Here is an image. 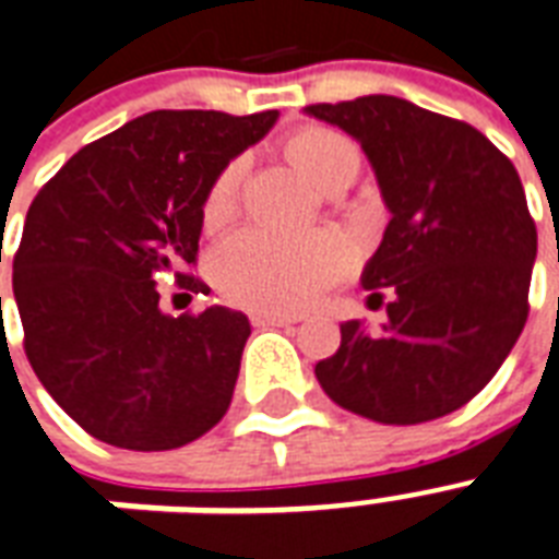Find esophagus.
<instances>
[{
	"label": "esophagus",
	"mask_w": 559,
	"mask_h": 559,
	"mask_svg": "<svg viewBox=\"0 0 559 559\" xmlns=\"http://www.w3.org/2000/svg\"><path fill=\"white\" fill-rule=\"evenodd\" d=\"M250 323L253 326H292V323H297V318H292V314H276V311H253Z\"/></svg>",
	"instance_id": "obj_1"
}]
</instances>
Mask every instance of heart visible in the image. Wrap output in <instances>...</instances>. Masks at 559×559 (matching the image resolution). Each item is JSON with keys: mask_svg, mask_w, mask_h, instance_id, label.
Masks as SVG:
<instances>
[{"mask_svg": "<svg viewBox=\"0 0 559 559\" xmlns=\"http://www.w3.org/2000/svg\"><path fill=\"white\" fill-rule=\"evenodd\" d=\"M285 157L311 186L323 192L347 189L361 168V151L347 133L326 124H306L285 136ZM241 159H230L212 177L203 194L201 221L218 230L239 206ZM349 267L347 241L335 233L276 236L265 230H241L212 257V280L227 300L262 311H294L309 306L323 288Z\"/></svg>", "mask_w": 559, "mask_h": 559, "instance_id": "heart-1", "label": "heart"}]
</instances>
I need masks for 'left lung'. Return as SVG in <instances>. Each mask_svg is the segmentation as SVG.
<instances>
[{
    "mask_svg": "<svg viewBox=\"0 0 559 559\" xmlns=\"http://www.w3.org/2000/svg\"><path fill=\"white\" fill-rule=\"evenodd\" d=\"M356 136L391 210L361 285L393 294L370 335L341 323L314 367L341 408L384 426L445 417L484 391L522 335L536 224L516 168L481 131L396 95L309 104Z\"/></svg>",
    "mask_w": 559,
    "mask_h": 559,
    "instance_id": "1",
    "label": "left lung"
}]
</instances>
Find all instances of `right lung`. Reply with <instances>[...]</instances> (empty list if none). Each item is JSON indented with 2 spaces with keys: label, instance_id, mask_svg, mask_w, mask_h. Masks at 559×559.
Wrapping results in <instances>:
<instances>
[{
  "label": "right lung",
  "instance_id": "obj_1",
  "mask_svg": "<svg viewBox=\"0 0 559 559\" xmlns=\"http://www.w3.org/2000/svg\"><path fill=\"white\" fill-rule=\"evenodd\" d=\"M276 110H154L90 142L28 206L14 257L25 356L51 400L104 443L166 452L230 408L250 323L210 306L159 311L157 280L198 262L212 177Z\"/></svg>",
  "mask_w": 559,
  "mask_h": 559
}]
</instances>
